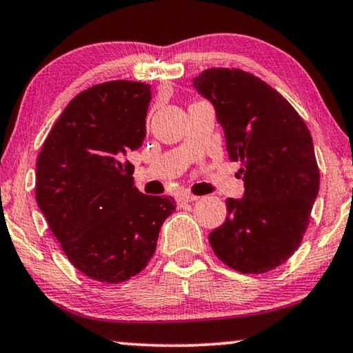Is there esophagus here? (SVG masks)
<instances>
[{"label":"esophagus","instance_id":"esophagus-1","mask_svg":"<svg viewBox=\"0 0 353 353\" xmlns=\"http://www.w3.org/2000/svg\"><path fill=\"white\" fill-rule=\"evenodd\" d=\"M199 197L194 196V194H190V192H183V194L178 196V202H192V201H197Z\"/></svg>","mask_w":353,"mask_h":353}]
</instances>
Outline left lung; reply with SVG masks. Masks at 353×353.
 <instances>
[{
  "mask_svg": "<svg viewBox=\"0 0 353 353\" xmlns=\"http://www.w3.org/2000/svg\"><path fill=\"white\" fill-rule=\"evenodd\" d=\"M192 86L214 105L231 161H239L241 199L209 234L221 262L241 273H267L301 244L320 190L312 134L272 86L238 69H209Z\"/></svg>",
  "mask_w": 353,
  "mask_h": 353,
  "instance_id": "obj_1",
  "label": "left lung"
}]
</instances>
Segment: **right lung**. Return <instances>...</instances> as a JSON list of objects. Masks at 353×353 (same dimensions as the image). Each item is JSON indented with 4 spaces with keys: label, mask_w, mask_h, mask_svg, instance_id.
Wrapping results in <instances>:
<instances>
[{
    "label": "right lung",
    "mask_w": 353,
    "mask_h": 353,
    "mask_svg": "<svg viewBox=\"0 0 353 353\" xmlns=\"http://www.w3.org/2000/svg\"><path fill=\"white\" fill-rule=\"evenodd\" d=\"M151 85L115 80L81 91L51 128L37 161V202L67 259L101 283L146 267L175 199L148 196L125 157L141 148Z\"/></svg>",
    "instance_id": "obj_1"
}]
</instances>
